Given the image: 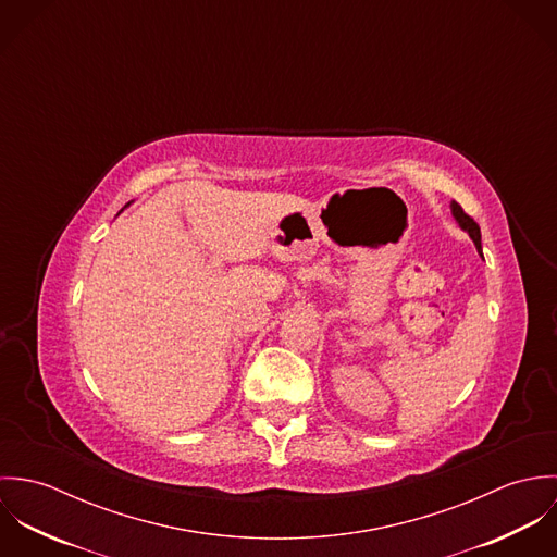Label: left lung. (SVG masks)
Here are the masks:
<instances>
[{
    "mask_svg": "<svg viewBox=\"0 0 557 557\" xmlns=\"http://www.w3.org/2000/svg\"><path fill=\"white\" fill-rule=\"evenodd\" d=\"M450 210H453V216H455V221L459 223V227H461L463 232H468L470 238L474 239L478 252H482V246H480V227H478L476 221H474L472 216H468V214L463 212V208H461L457 201L450 203Z\"/></svg>",
    "mask_w": 557,
    "mask_h": 557,
    "instance_id": "8db88e82",
    "label": "left lung"
}]
</instances>
